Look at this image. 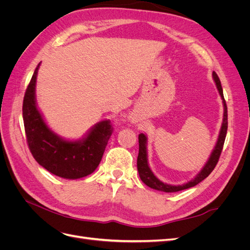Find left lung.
I'll list each match as a JSON object with an SVG mask.
<instances>
[{
	"label": "left lung",
	"instance_id": "1",
	"mask_svg": "<svg viewBox=\"0 0 250 250\" xmlns=\"http://www.w3.org/2000/svg\"><path fill=\"white\" fill-rule=\"evenodd\" d=\"M213 77L216 82L217 88L219 90V94H220L222 100H223V105H224V115H223V123L221 126V130L220 133H219V138L217 141V144L215 146V149L211 152L208 163L204 166L203 169L197 174L193 180L188 181V183L181 185V186H171L164 184L160 179H157L155 177L152 171L150 170L148 162H147V138L145 134L141 133L139 135V155H138V171L140 174V177L142 181L146 186L149 188H155V190L166 192V193H173V192H178L181 190H186V188H192L196 185H198L200 181H202L204 178H207L209 174L211 173L216 167V165L219 161V157L221 155L223 145H224V141L226 137V132H228V106H226V102L224 100V96H223V90L221 86V82L220 79H219L218 75L216 72H213Z\"/></svg>",
	"mask_w": 250,
	"mask_h": 250
}]
</instances>
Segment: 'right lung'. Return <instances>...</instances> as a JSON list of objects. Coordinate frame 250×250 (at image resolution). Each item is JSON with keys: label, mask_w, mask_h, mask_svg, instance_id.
I'll return each instance as SVG.
<instances>
[{"label": "right lung", "mask_w": 250, "mask_h": 250, "mask_svg": "<svg viewBox=\"0 0 250 250\" xmlns=\"http://www.w3.org/2000/svg\"><path fill=\"white\" fill-rule=\"evenodd\" d=\"M39 65L27 86L22 102V119L30 152L35 161L52 174L67 179L89 175L99 166L112 133L110 121L98 123L82 141L59 138L44 123L36 107L35 82Z\"/></svg>", "instance_id": "obj_1"}]
</instances>
